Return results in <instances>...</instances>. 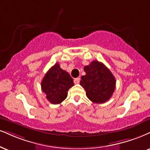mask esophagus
Segmentation results:
<instances>
[{"label": "esophagus", "instance_id": "1", "mask_svg": "<svg viewBox=\"0 0 150 150\" xmlns=\"http://www.w3.org/2000/svg\"><path fill=\"white\" fill-rule=\"evenodd\" d=\"M80 77H77V78H75V80H74V82H75V84H79V83H80Z\"/></svg>", "mask_w": 150, "mask_h": 150}]
</instances>
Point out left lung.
Masks as SVG:
<instances>
[{
	"label": "left lung",
	"instance_id": "left-lung-1",
	"mask_svg": "<svg viewBox=\"0 0 150 150\" xmlns=\"http://www.w3.org/2000/svg\"><path fill=\"white\" fill-rule=\"evenodd\" d=\"M84 70L86 75L81 77L80 85L85 89L88 98L95 103L108 101L116 86V80L110 70L98 61L84 66Z\"/></svg>",
	"mask_w": 150,
	"mask_h": 150
}]
</instances>
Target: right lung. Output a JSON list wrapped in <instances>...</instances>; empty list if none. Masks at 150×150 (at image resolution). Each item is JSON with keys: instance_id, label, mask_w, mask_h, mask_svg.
I'll list each match as a JSON object with an SVG mask.
<instances>
[{"instance_id": "obj_1", "label": "right lung", "mask_w": 150, "mask_h": 150, "mask_svg": "<svg viewBox=\"0 0 150 150\" xmlns=\"http://www.w3.org/2000/svg\"><path fill=\"white\" fill-rule=\"evenodd\" d=\"M74 85L69 73L60 68L57 63L43 77L41 89L46 94V98L52 104H59L66 98L68 91Z\"/></svg>"}]
</instances>
